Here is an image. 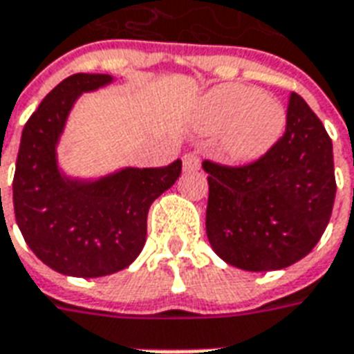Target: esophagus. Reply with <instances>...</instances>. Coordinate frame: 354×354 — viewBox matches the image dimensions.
I'll list each match as a JSON object with an SVG mask.
<instances>
[{"label": "esophagus", "instance_id": "obj_1", "mask_svg": "<svg viewBox=\"0 0 354 354\" xmlns=\"http://www.w3.org/2000/svg\"><path fill=\"white\" fill-rule=\"evenodd\" d=\"M200 166H202V160L196 152L185 154V158H183V169L185 171H196V169H200Z\"/></svg>", "mask_w": 354, "mask_h": 354}]
</instances>
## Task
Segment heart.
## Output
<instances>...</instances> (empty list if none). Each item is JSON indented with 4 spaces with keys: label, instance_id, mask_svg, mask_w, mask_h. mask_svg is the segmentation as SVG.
Returning <instances> with one entry per match:
<instances>
[{
    "label": "heart",
    "instance_id": "obj_1",
    "mask_svg": "<svg viewBox=\"0 0 354 354\" xmlns=\"http://www.w3.org/2000/svg\"><path fill=\"white\" fill-rule=\"evenodd\" d=\"M207 130H224L223 147L237 162L260 158L285 130L286 115L277 100L245 84H223L209 92L200 109Z\"/></svg>",
    "mask_w": 354,
    "mask_h": 354
}]
</instances>
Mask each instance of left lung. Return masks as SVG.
<instances>
[{
  "instance_id": "8db88e82",
  "label": "left lung",
  "mask_w": 354,
  "mask_h": 354,
  "mask_svg": "<svg viewBox=\"0 0 354 354\" xmlns=\"http://www.w3.org/2000/svg\"><path fill=\"white\" fill-rule=\"evenodd\" d=\"M205 230L213 251L247 272H272L311 252L332 215V139L304 97L290 92L275 145L243 166L203 160Z\"/></svg>"
}]
</instances>
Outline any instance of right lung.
Returning a JSON list of instances; mask_svg holds the SVG:
<instances>
[{
	"label": "right lung",
	"mask_w": 354,
	"mask_h": 354,
	"mask_svg": "<svg viewBox=\"0 0 354 354\" xmlns=\"http://www.w3.org/2000/svg\"><path fill=\"white\" fill-rule=\"evenodd\" d=\"M111 75L75 73L28 118L12 179L15 216L28 247L54 272L102 277L138 259L151 203L179 179L183 162L126 167L94 183L69 180L56 166V143L75 100ZM1 192V190H0Z\"/></svg>",
	"instance_id": "right-lung-1"
}]
</instances>
